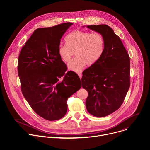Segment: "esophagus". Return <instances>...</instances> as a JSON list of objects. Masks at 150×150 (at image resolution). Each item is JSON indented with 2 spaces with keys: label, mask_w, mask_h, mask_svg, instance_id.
Here are the masks:
<instances>
[{
  "label": "esophagus",
  "mask_w": 150,
  "mask_h": 150,
  "mask_svg": "<svg viewBox=\"0 0 150 150\" xmlns=\"http://www.w3.org/2000/svg\"><path fill=\"white\" fill-rule=\"evenodd\" d=\"M78 76H79L80 79H81V78H82V74H81V72H79V73H78Z\"/></svg>",
  "instance_id": "esophagus-1"
}]
</instances>
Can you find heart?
I'll return each mask as SVG.
<instances>
[{
	"mask_svg": "<svg viewBox=\"0 0 150 150\" xmlns=\"http://www.w3.org/2000/svg\"><path fill=\"white\" fill-rule=\"evenodd\" d=\"M66 45L60 44L58 54L62 60L68 62L75 52L76 57L68 63L70 71L79 73L86 66L96 63L102 56L105 47L103 36L99 33L75 30L65 37Z\"/></svg>",
	"mask_w": 150,
	"mask_h": 150,
	"instance_id": "1",
	"label": "heart"
}]
</instances>
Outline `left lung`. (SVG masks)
Returning a JSON list of instances; mask_svg holds the SVG:
<instances>
[{
    "label": "left lung",
    "instance_id": "obj_1",
    "mask_svg": "<svg viewBox=\"0 0 150 150\" xmlns=\"http://www.w3.org/2000/svg\"><path fill=\"white\" fill-rule=\"evenodd\" d=\"M87 27L100 33L105 47L100 59L82 72V88L88 93L87 111L96 117L108 116L122 104L130 87V58L121 40L107 25Z\"/></svg>",
    "mask_w": 150,
    "mask_h": 150
}]
</instances>
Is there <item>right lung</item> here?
I'll use <instances>...</instances> for the list:
<instances>
[{
    "mask_svg": "<svg viewBox=\"0 0 150 150\" xmlns=\"http://www.w3.org/2000/svg\"><path fill=\"white\" fill-rule=\"evenodd\" d=\"M73 24L35 30L20 52L18 74L23 94L33 110L52 121L67 113L68 99L81 87L58 54L60 39Z\"/></svg>",
    "mask_w": 150,
    "mask_h": 150,
    "instance_id": "right-lung-1",
    "label": "right lung"
}]
</instances>
